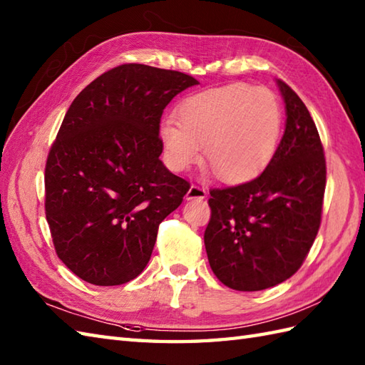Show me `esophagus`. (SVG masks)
Here are the masks:
<instances>
[{
    "instance_id": "1",
    "label": "esophagus",
    "mask_w": 365,
    "mask_h": 365,
    "mask_svg": "<svg viewBox=\"0 0 365 365\" xmlns=\"http://www.w3.org/2000/svg\"><path fill=\"white\" fill-rule=\"evenodd\" d=\"M207 196V190L202 187V185L199 183H195L191 185L188 192H187V199L191 200V199H204Z\"/></svg>"
}]
</instances>
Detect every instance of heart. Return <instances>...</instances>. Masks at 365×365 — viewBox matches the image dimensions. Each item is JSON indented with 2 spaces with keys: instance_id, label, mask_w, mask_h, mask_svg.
Returning <instances> with one entry per match:
<instances>
[{
  "instance_id": "1",
  "label": "heart",
  "mask_w": 365,
  "mask_h": 365,
  "mask_svg": "<svg viewBox=\"0 0 365 365\" xmlns=\"http://www.w3.org/2000/svg\"><path fill=\"white\" fill-rule=\"evenodd\" d=\"M282 127L277 97L265 88L234 83L185 97L175 120L161 123L166 163L182 173L204 158L222 182L242 183L257 177L276 152Z\"/></svg>"
}]
</instances>
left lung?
I'll list each match as a JSON object with an SVG mask.
<instances>
[{
  "instance_id": "1",
  "label": "left lung",
  "mask_w": 365,
  "mask_h": 365,
  "mask_svg": "<svg viewBox=\"0 0 365 365\" xmlns=\"http://www.w3.org/2000/svg\"><path fill=\"white\" fill-rule=\"evenodd\" d=\"M285 131L265 170L237 187L210 190L204 243L212 271L229 289L265 290L301 268L319 234L327 160L319 130L289 84Z\"/></svg>"
}]
</instances>
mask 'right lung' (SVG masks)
Wrapping results in <instances>:
<instances>
[{
	"label": "right lung",
	"mask_w": 365,
	"mask_h": 365,
	"mask_svg": "<svg viewBox=\"0 0 365 365\" xmlns=\"http://www.w3.org/2000/svg\"><path fill=\"white\" fill-rule=\"evenodd\" d=\"M192 76L122 64L84 88L61 123L45 165V216L58 257L94 285L143 273L158 226L190 182L169 173L160 120Z\"/></svg>",
	"instance_id": "1"
}]
</instances>
